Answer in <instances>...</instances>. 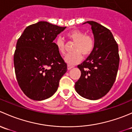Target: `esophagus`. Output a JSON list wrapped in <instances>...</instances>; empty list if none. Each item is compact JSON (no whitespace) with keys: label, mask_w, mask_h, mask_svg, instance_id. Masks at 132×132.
Here are the masks:
<instances>
[{"label":"esophagus","mask_w":132,"mask_h":132,"mask_svg":"<svg viewBox=\"0 0 132 132\" xmlns=\"http://www.w3.org/2000/svg\"><path fill=\"white\" fill-rule=\"evenodd\" d=\"M73 67H74V66L71 65H67V69H68V70H70V69H72Z\"/></svg>","instance_id":"esophagus-1"}]
</instances>
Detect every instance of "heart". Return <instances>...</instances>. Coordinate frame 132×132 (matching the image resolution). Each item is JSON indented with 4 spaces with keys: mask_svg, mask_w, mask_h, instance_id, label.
I'll return each mask as SVG.
<instances>
[{
    "mask_svg": "<svg viewBox=\"0 0 132 132\" xmlns=\"http://www.w3.org/2000/svg\"><path fill=\"white\" fill-rule=\"evenodd\" d=\"M69 40L75 42L73 46L72 53L67 54L65 57V60L70 65L79 63L82 59V55L87 56L91 55L95 47V39L92 35L85 34L79 30H74L67 34ZM57 50L62 55L65 53V43L63 39L58 37L55 41Z\"/></svg>",
    "mask_w": 132,
    "mask_h": 132,
    "instance_id": "b5f03b06",
    "label": "heart"
}]
</instances>
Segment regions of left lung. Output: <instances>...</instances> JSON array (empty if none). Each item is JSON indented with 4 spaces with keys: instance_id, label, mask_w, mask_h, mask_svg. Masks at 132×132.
Masks as SVG:
<instances>
[{
    "instance_id": "1",
    "label": "left lung",
    "mask_w": 132,
    "mask_h": 132,
    "mask_svg": "<svg viewBox=\"0 0 132 132\" xmlns=\"http://www.w3.org/2000/svg\"><path fill=\"white\" fill-rule=\"evenodd\" d=\"M95 38L93 52L77 65L81 75L75 83L76 92L89 100H98L109 92L116 80L119 63L118 46L110 30L93 21Z\"/></svg>"
}]
</instances>
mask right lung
<instances>
[{
  "mask_svg": "<svg viewBox=\"0 0 132 132\" xmlns=\"http://www.w3.org/2000/svg\"><path fill=\"white\" fill-rule=\"evenodd\" d=\"M47 21L27 27L16 43L14 65L18 83L34 100L51 97L58 89L67 65L53 40L65 29Z\"/></svg>",
  "mask_w": 132,
  "mask_h": 132,
  "instance_id": "obj_1",
  "label": "right lung"
}]
</instances>
